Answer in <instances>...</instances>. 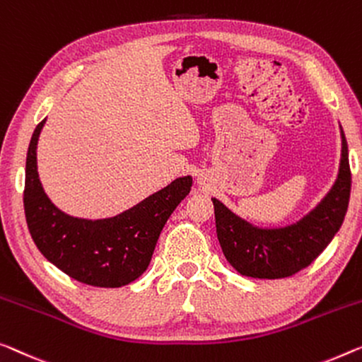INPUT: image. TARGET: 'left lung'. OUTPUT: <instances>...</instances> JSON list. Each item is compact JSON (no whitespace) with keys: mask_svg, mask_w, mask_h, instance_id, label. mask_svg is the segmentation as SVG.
<instances>
[{"mask_svg":"<svg viewBox=\"0 0 362 362\" xmlns=\"http://www.w3.org/2000/svg\"><path fill=\"white\" fill-rule=\"evenodd\" d=\"M339 133L341 159L337 180L322 202L296 223L283 228H258L230 211L219 199L211 198L221 249L226 260L242 276L260 279L293 276L309 267L341 228L351 192V170L341 127Z\"/></svg>","mask_w":362,"mask_h":362,"instance_id":"left-lung-1","label":"left lung"}]
</instances>
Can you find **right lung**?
Here are the masks:
<instances>
[{"mask_svg":"<svg viewBox=\"0 0 362 362\" xmlns=\"http://www.w3.org/2000/svg\"><path fill=\"white\" fill-rule=\"evenodd\" d=\"M45 120L30 138L25 159L24 211L37 249L79 283L120 288L149 267L164 224L190 193L192 177H179L113 218L84 219L63 213L50 202L37 172V143Z\"/></svg>","mask_w":362,"mask_h":362,"instance_id":"add662e5","label":"right lung"}]
</instances>
